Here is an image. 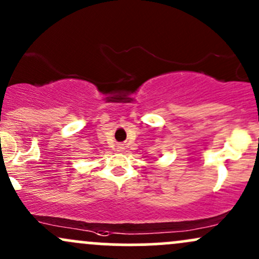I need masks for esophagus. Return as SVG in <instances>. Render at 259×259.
<instances>
[{"mask_svg":"<svg viewBox=\"0 0 259 259\" xmlns=\"http://www.w3.org/2000/svg\"><path fill=\"white\" fill-rule=\"evenodd\" d=\"M116 149H118V151H123V150H124V146H123V145H119V146L116 147Z\"/></svg>","mask_w":259,"mask_h":259,"instance_id":"obj_1","label":"esophagus"}]
</instances>
